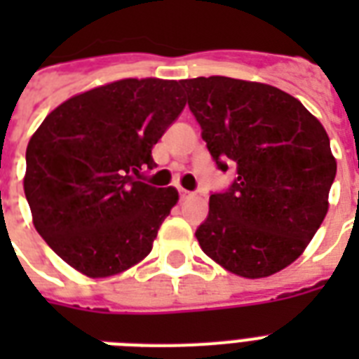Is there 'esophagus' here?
<instances>
[{
  "instance_id": "1",
  "label": "esophagus",
  "mask_w": 359,
  "mask_h": 359,
  "mask_svg": "<svg viewBox=\"0 0 359 359\" xmlns=\"http://www.w3.org/2000/svg\"><path fill=\"white\" fill-rule=\"evenodd\" d=\"M179 196L180 199H188V197H191V191L184 190V188H179Z\"/></svg>"
}]
</instances>
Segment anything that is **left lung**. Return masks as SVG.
<instances>
[{
    "mask_svg": "<svg viewBox=\"0 0 359 359\" xmlns=\"http://www.w3.org/2000/svg\"><path fill=\"white\" fill-rule=\"evenodd\" d=\"M218 169L235 165L196 231L201 250L242 278L296 261L328 212L337 163L326 130L278 87L225 76L182 80Z\"/></svg>",
    "mask_w": 359,
    "mask_h": 359,
    "instance_id": "1",
    "label": "left lung"
}]
</instances>
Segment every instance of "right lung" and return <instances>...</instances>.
Wrapping results in <instances>:
<instances>
[{
  "label": "right lung",
  "mask_w": 359,
  "mask_h": 359,
  "mask_svg": "<svg viewBox=\"0 0 359 359\" xmlns=\"http://www.w3.org/2000/svg\"><path fill=\"white\" fill-rule=\"evenodd\" d=\"M184 106L179 81L128 78L42 121L25 151V199L39 235L70 266L106 278L151 253L179 194L140 175L154 168L152 147Z\"/></svg>",
  "instance_id": "right-lung-1"
}]
</instances>
